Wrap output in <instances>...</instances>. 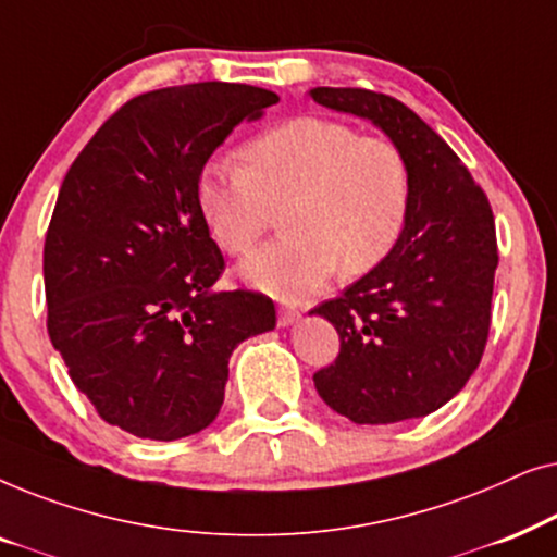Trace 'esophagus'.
<instances>
[{"label": "esophagus", "mask_w": 557, "mask_h": 557, "mask_svg": "<svg viewBox=\"0 0 557 557\" xmlns=\"http://www.w3.org/2000/svg\"><path fill=\"white\" fill-rule=\"evenodd\" d=\"M301 319V311L294 307H278V326H292Z\"/></svg>", "instance_id": "esophagus-1"}]
</instances>
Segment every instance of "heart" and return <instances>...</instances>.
Segmentation results:
<instances>
[{"instance_id":"1","label":"heart","mask_w":557,"mask_h":557,"mask_svg":"<svg viewBox=\"0 0 557 557\" xmlns=\"http://www.w3.org/2000/svg\"><path fill=\"white\" fill-rule=\"evenodd\" d=\"M410 170L383 136L296 116L256 136L243 166L215 162L200 177V208L227 253L243 256L284 212L286 238L240 265L250 286L281 299L317 292L342 271L362 276L383 263L406 227Z\"/></svg>"}]
</instances>
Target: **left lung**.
<instances>
[{
  "instance_id": "8db88e82",
  "label": "left lung",
  "mask_w": 557,
  "mask_h": 557,
  "mask_svg": "<svg viewBox=\"0 0 557 557\" xmlns=\"http://www.w3.org/2000/svg\"><path fill=\"white\" fill-rule=\"evenodd\" d=\"M326 109L368 119L406 157V227L383 263L311 309L339 334L317 393L352 423H398L446 406L474 375L492 322L497 233L484 189L454 149L400 103L364 88H311Z\"/></svg>"
}]
</instances>
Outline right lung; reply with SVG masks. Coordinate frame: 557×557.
Here are the masks:
<instances>
[{"label": "right lung", "mask_w": 557, "mask_h": 557, "mask_svg": "<svg viewBox=\"0 0 557 557\" xmlns=\"http://www.w3.org/2000/svg\"><path fill=\"white\" fill-rule=\"evenodd\" d=\"M278 103L243 83L132 98L67 170L45 235L48 334L106 423L174 441L220 413L227 360L276 326L269 296L215 292L225 269L200 174L240 121Z\"/></svg>", "instance_id": "1"}]
</instances>
